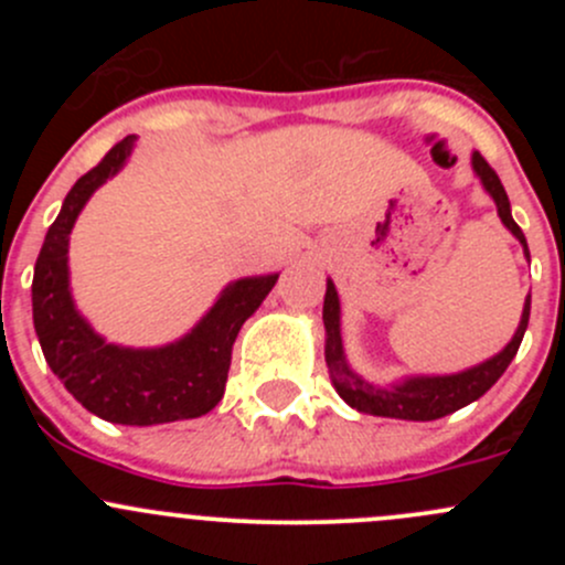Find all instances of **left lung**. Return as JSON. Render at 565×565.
Masks as SVG:
<instances>
[{
  "label": "left lung",
  "instance_id": "left-lung-1",
  "mask_svg": "<svg viewBox=\"0 0 565 565\" xmlns=\"http://www.w3.org/2000/svg\"><path fill=\"white\" fill-rule=\"evenodd\" d=\"M472 172L481 180L483 191L492 196L494 207H498L500 221L505 230L520 241L525 259L530 262L527 241L516 221L511 218V202L505 193L503 182L494 174L481 158V152H472ZM530 319V295L525 298V309H522L516 333L511 335L509 344L498 352V355L487 358L478 366L465 369L457 374H415V377H402L391 385H374L366 377L355 372L347 361L344 341H341V303L335 284L328 278V289H324V306H322V322H324V363H328L330 383L335 393L350 404L352 409L366 415H380V418H398V420H437L443 415H451L457 409L467 407L470 402L481 398L483 393L492 388L509 363L514 361L516 350L522 344V335L527 330Z\"/></svg>",
  "mask_w": 565,
  "mask_h": 565
}]
</instances>
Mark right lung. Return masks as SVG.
Masks as SVG:
<instances>
[{"label":"right lung","instance_id":"1","mask_svg":"<svg viewBox=\"0 0 565 565\" xmlns=\"http://www.w3.org/2000/svg\"><path fill=\"white\" fill-rule=\"evenodd\" d=\"M134 145L136 136H125L62 202L35 262L32 319L45 363L78 404L108 424L156 426L199 418L221 402L232 344L276 287L278 273L226 284L207 315L172 344L122 347L95 333L71 292V232L89 196L128 163Z\"/></svg>","mask_w":565,"mask_h":565}]
</instances>
